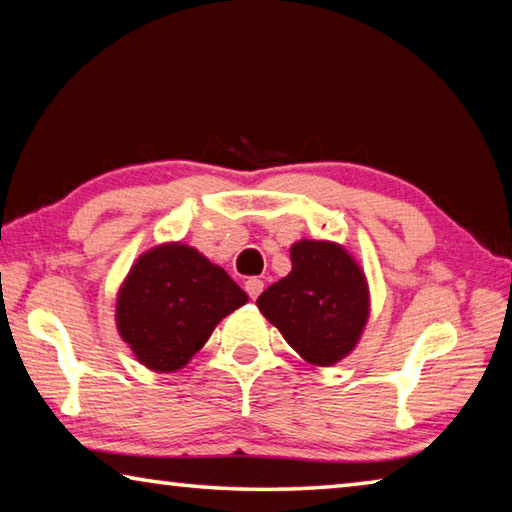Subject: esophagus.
Returning a JSON list of instances; mask_svg holds the SVG:
<instances>
[{"label":"esophagus","instance_id":"1","mask_svg":"<svg viewBox=\"0 0 512 512\" xmlns=\"http://www.w3.org/2000/svg\"><path fill=\"white\" fill-rule=\"evenodd\" d=\"M245 290H247V294H249L251 299H256L258 294L263 292V281L256 279V276H251V279L245 281Z\"/></svg>","mask_w":512,"mask_h":512}]
</instances>
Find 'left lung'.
Here are the masks:
<instances>
[{
  "mask_svg": "<svg viewBox=\"0 0 512 512\" xmlns=\"http://www.w3.org/2000/svg\"><path fill=\"white\" fill-rule=\"evenodd\" d=\"M292 272L256 299L258 310L301 360L333 366L351 355L371 317L362 263L342 242L301 238L290 247Z\"/></svg>",
  "mask_w": 512,
  "mask_h": 512,
  "instance_id": "1",
  "label": "left lung"
}]
</instances>
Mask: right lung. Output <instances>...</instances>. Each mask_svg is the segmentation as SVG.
Listing matches in <instances>:
<instances>
[{"instance_id": "add662e5", "label": "right lung", "mask_w": 512, "mask_h": 512, "mask_svg": "<svg viewBox=\"0 0 512 512\" xmlns=\"http://www.w3.org/2000/svg\"><path fill=\"white\" fill-rule=\"evenodd\" d=\"M249 297L220 265L186 242H161L137 258L116 292L114 321L137 362L175 373L215 326Z\"/></svg>"}]
</instances>
